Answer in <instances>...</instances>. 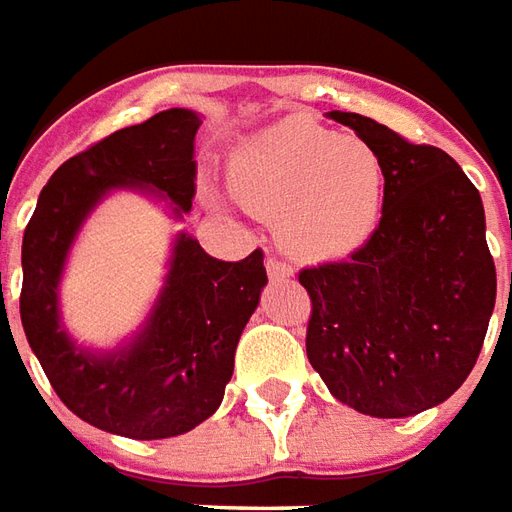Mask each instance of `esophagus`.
Segmentation results:
<instances>
[{"label": "esophagus", "instance_id": "esophagus-1", "mask_svg": "<svg viewBox=\"0 0 512 512\" xmlns=\"http://www.w3.org/2000/svg\"><path fill=\"white\" fill-rule=\"evenodd\" d=\"M267 273L270 278H289V275H295V267L281 259H267Z\"/></svg>", "mask_w": 512, "mask_h": 512}]
</instances>
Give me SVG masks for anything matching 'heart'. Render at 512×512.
I'll use <instances>...</instances> for the list:
<instances>
[{"label": "heart", "instance_id": "heart-1", "mask_svg": "<svg viewBox=\"0 0 512 512\" xmlns=\"http://www.w3.org/2000/svg\"><path fill=\"white\" fill-rule=\"evenodd\" d=\"M228 190L303 262L344 259L375 234L386 195L378 148L308 118H286L239 148Z\"/></svg>", "mask_w": 512, "mask_h": 512}]
</instances>
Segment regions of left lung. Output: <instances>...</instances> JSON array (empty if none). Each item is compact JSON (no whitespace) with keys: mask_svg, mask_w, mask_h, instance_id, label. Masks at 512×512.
I'll list each match as a JSON object with an SVG mask.
<instances>
[{"mask_svg":"<svg viewBox=\"0 0 512 512\" xmlns=\"http://www.w3.org/2000/svg\"><path fill=\"white\" fill-rule=\"evenodd\" d=\"M386 168L375 234L344 262L300 270L306 353L333 397L378 419L413 416L469 378L496 303L477 187L447 151L358 112H328Z\"/></svg>","mask_w":512,"mask_h":512,"instance_id":"1","label":"left lung"}]
</instances>
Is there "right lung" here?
<instances>
[{
  "instance_id": "add662e5",
  "label": "right lung",
  "mask_w": 512,
  "mask_h": 512,
  "mask_svg": "<svg viewBox=\"0 0 512 512\" xmlns=\"http://www.w3.org/2000/svg\"><path fill=\"white\" fill-rule=\"evenodd\" d=\"M198 126L195 112L173 107L79 151L54 170L24 228L18 303L27 342L65 408L115 436L170 438L209 419L267 284L262 250L220 262L179 234L165 289L129 347L88 353L60 328L57 284L82 220L115 187H146L170 198L176 217L190 212Z\"/></svg>"
}]
</instances>
